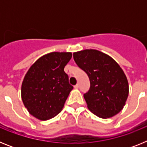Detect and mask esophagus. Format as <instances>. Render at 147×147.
Here are the masks:
<instances>
[{
	"label": "esophagus",
	"instance_id": "obj_1",
	"mask_svg": "<svg viewBox=\"0 0 147 147\" xmlns=\"http://www.w3.org/2000/svg\"><path fill=\"white\" fill-rule=\"evenodd\" d=\"M74 88L75 89H78V88H79V85H74Z\"/></svg>",
	"mask_w": 147,
	"mask_h": 147
}]
</instances>
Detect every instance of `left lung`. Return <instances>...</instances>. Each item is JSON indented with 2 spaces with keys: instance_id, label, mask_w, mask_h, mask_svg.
<instances>
[{
  "instance_id": "left-lung-1",
  "label": "left lung",
  "mask_w": 147,
  "mask_h": 147,
  "mask_svg": "<svg viewBox=\"0 0 147 147\" xmlns=\"http://www.w3.org/2000/svg\"><path fill=\"white\" fill-rule=\"evenodd\" d=\"M74 59L89 77L90 87L84 94L88 108L102 119L119 113L129 95L127 76L119 65L109 55L95 49L74 52Z\"/></svg>"
}]
</instances>
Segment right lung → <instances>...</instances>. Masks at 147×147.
Returning a JSON list of instances; mask_svg holds the SVG:
<instances>
[{"label": "right lung", "instance_id": "1", "mask_svg": "<svg viewBox=\"0 0 147 147\" xmlns=\"http://www.w3.org/2000/svg\"><path fill=\"white\" fill-rule=\"evenodd\" d=\"M71 52H51L39 58L27 71L21 86L23 105L30 114L42 121L60 113L72 90L64 67Z\"/></svg>", "mask_w": 147, "mask_h": 147}]
</instances>
